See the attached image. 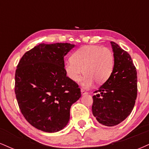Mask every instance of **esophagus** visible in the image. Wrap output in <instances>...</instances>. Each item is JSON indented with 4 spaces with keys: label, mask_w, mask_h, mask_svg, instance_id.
I'll list each match as a JSON object with an SVG mask.
<instances>
[{
    "label": "esophagus",
    "mask_w": 149,
    "mask_h": 149,
    "mask_svg": "<svg viewBox=\"0 0 149 149\" xmlns=\"http://www.w3.org/2000/svg\"><path fill=\"white\" fill-rule=\"evenodd\" d=\"M80 92H81L82 95H87V94H88V92H87L86 91H85V90H83V89H81V90H80Z\"/></svg>",
    "instance_id": "obj_1"
}]
</instances>
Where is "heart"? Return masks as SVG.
Listing matches in <instances>:
<instances>
[{
    "label": "heart",
    "instance_id": "obj_1",
    "mask_svg": "<svg viewBox=\"0 0 149 149\" xmlns=\"http://www.w3.org/2000/svg\"><path fill=\"white\" fill-rule=\"evenodd\" d=\"M114 65L115 57L110 48L85 45L73 53L71 60L65 62L64 71L73 83H78L84 73L83 86L88 88L95 82L98 85L106 83L111 76Z\"/></svg>",
    "mask_w": 149,
    "mask_h": 149
}]
</instances>
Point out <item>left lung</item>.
<instances>
[{
	"mask_svg": "<svg viewBox=\"0 0 149 149\" xmlns=\"http://www.w3.org/2000/svg\"><path fill=\"white\" fill-rule=\"evenodd\" d=\"M115 65L110 78L92 97V110L97 120L113 127L120 123L131 113L137 95V76L128 53L111 41Z\"/></svg>",
	"mask_w": 149,
	"mask_h": 149,
	"instance_id": "left-lung-1",
	"label": "left lung"
}]
</instances>
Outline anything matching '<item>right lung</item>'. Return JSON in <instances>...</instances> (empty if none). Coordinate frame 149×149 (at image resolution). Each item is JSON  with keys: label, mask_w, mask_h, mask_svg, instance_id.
<instances>
[{"label": "right lung", "mask_w": 149, "mask_h": 149, "mask_svg": "<svg viewBox=\"0 0 149 149\" xmlns=\"http://www.w3.org/2000/svg\"><path fill=\"white\" fill-rule=\"evenodd\" d=\"M75 45L40 43L26 52L15 72V92L24 117L38 130L57 132L67 125L80 89L66 76L64 57Z\"/></svg>", "instance_id": "add662e5"}]
</instances>
